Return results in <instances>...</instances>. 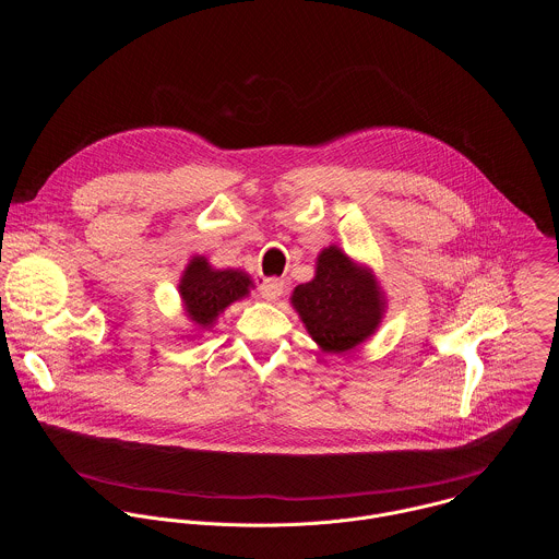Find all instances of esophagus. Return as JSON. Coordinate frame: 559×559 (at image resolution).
I'll return each instance as SVG.
<instances>
[{
    "instance_id": "obj_1",
    "label": "esophagus",
    "mask_w": 559,
    "mask_h": 559,
    "mask_svg": "<svg viewBox=\"0 0 559 559\" xmlns=\"http://www.w3.org/2000/svg\"><path fill=\"white\" fill-rule=\"evenodd\" d=\"M259 289H261V296L265 300H278L283 296V292H285V283L281 278H265L259 285Z\"/></svg>"
}]
</instances>
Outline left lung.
Masks as SVG:
<instances>
[{"mask_svg": "<svg viewBox=\"0 0 559 559\" xmlns=\"http://www.w3.org/2000/svg\"><path fill=\"white\" fill-rule=\"evenodd\" d=\"M292 302L311 338L332 354L362 343L382 318V298L373 276L334 246L318 257L313 281L298 285Z\"/></svg>", "mask_w": 559, "mask_h": 559, "instance_id": "left-lung-1", "label": "left lung"}]
</instances>
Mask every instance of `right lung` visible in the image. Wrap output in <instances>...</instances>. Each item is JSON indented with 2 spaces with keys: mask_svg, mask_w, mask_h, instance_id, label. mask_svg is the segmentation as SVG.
I'll return each mask as SVG.
<instances>
[{
  "mask_svg": "<svg viewBox=\"0 0 559 559\" xmlns=\"http://www.w3.org/2000/svg\"><path fill=\"white\" fill-rule=\"evenodd\" d=\"M252 281L243 272L212 270L203 257L190 261L179 292L188 316L201 328L216 321V316L234 300L250 292Z\"/></svg>",
  "mask_w": 559,
  "mask_h": 559,
  "instance_id": "obj_1",
  "label": "right lung"
}]
</instances>
